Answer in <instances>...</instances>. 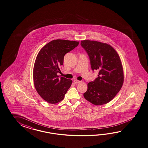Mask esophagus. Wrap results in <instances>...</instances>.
Returning a JSON list of instances; mask_svg holds the SVG:
<instances>
[{"label": "esophagus", "mask_w": 148, "mask_h": 148, "mask_svg": "<svg viewBox=\"0 0 148 148\" xmlns=\"http://www.w3.org/2000/svg\"><path fill=\"white\" fill-rule=\"evenodd\" d=\"M74 82L75 83V84H77V83H79L81 82V81H79V80H77V79H75L74 81Z\"/></svg>", "instance_id": "34e87169"}]
</instances>
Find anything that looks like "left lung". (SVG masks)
<instances>
[{"mask_svg":"<svg viewBox=\"0 0 148 148\" xmlns=\"http://www.w3.org/2000/svg\"><path fill=\"white\" fill-rule=\"evenodd\" d=\"M81 45L90 58L92 71L98 70V77L88 83L85 99L95 105L107 104L123 86L124 75L119 54L110 45L95 40H84Z\"/></svg>","mask_w":148,"mask_h":148,"instance_id":"1","label":"left lung"}]
</instances>
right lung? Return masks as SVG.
I'll return each mask as SVG.
<instances>
[{
  "mask_svg": "<svg viewBox=\"0 0 148 148\" xmlns=\"http://www.w3.org/2000/svg\"><path fill=\"white\" fill-rule=\"evenodd\" d=\"M79 42L53 40L42 47L36 57L33 69L34 86L40 96L50 104L64 99L72 81L64 77L59 79V67L65 54L73 50Z\"/></svg>",
  "mask_w": 148,
  "mask_h": 148,
  "instance_id": "1",
  "label": "right lung"
}]
</instances>
